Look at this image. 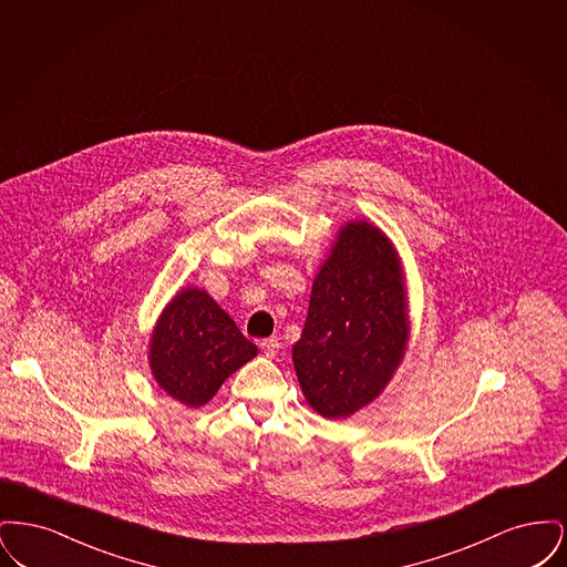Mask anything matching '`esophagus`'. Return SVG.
Returning <instances> with one entry per match:
<instances>
[{
    "label": "esophagus",
    "instance_id": "obj_1",
    "mask_svg": "<svg viewBox=\"0 0 567 567\" xmlns=\"http://www.w3.org/2000/svg\"><path fill=\"white\" fill-rule=\"evenodd\" d=\"M261 351L268 357H276V352L280 351V340L278 338H266L261 340Z\"/></svg>",
    "mask_w": 567,
    "mask_h": 567
}]
</instances>
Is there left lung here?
<instances>
[{
  "mask_svg": "<svg viewBox=\"0 0 567 567\" xmlns=\"http://www.w3.org/2000/svg\"><path fill=\"white\" fill-rule=\"evenodd\" d=\"M405 291L393 244L370 223H349L312 282L293 347L301 391L324 419L370 404L402 361Z\"/></svg>",
  "mask_w": 567,
  "mask_h": 567,
  "instance_id": "1",
  "label": "left lung"
}]
</instances>
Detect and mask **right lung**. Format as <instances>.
<instances>
[{
  "label": "right lung",
  "mask_w": 567,
  "mask_h": 567,
  "mask_svg": "<svg viewBox=\"0 0 567 567\" xmlns=\"http://www.w3.org/2000/svg\"><path fill=\"white\" fill-rule=\"evenodd\" d=\"M257 354L243 331L199 289L172 299L151 340V368L163 391L197 408L213 400L223 380Z\"/></svg>",
  "instance_id": "obj_1"
}]
</instances>
